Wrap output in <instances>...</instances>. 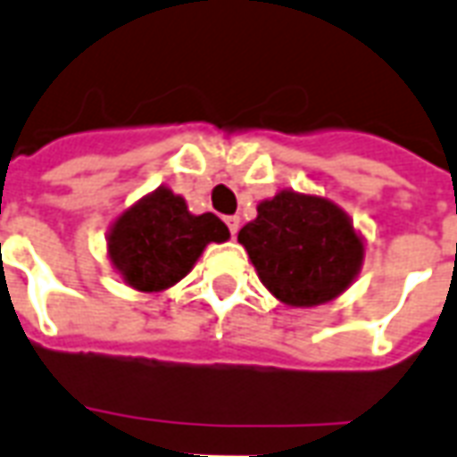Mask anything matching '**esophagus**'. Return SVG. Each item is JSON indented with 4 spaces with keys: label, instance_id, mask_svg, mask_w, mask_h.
Instances as JSON below:
<instances>
[{
    "label": "esophagus",
    "instance_id": "34e87169",
    "mask_svg": "<svg viewBox=\"0 0 457 457\" xmlns=\"http://www.w3.org/2000/svg\"><path fill=\"white\" fill-rule=\"evenodd\" d=\"M225 222H228L229 232H232V237H235V235H237V229H239V218H237V215H229V218H225Z\"/></svg>",
    "mask_w": 457,
    "mask_h": 457
}]
</instances>
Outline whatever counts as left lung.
Wrapping results in <instances>:
<instances>
[{
    "mask_svg": "<svg viewBox=\"0 0 457 457\" xmlns=\"http://www.w3.org/2000/svg\"><path fill=\"white\" fill-rule=\"evenodd\" d=\"M259 281L291 308L336 301L364 262V239L340 205L323 195L278 190L239 229Z\"/></svg>",
    "mask_w": 457,
    "mask_h": 457,
    "instance_id": "1",
    "label": "left lung"
}]
</instances>
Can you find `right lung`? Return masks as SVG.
I'll return each mask as SVG.
<instances>
[{"label": "right lung", "mask_w": 457, "mask_h": 457, "mask_svg": "<svg viewBox=\"0 0 457 457\" xmlns=\"http://www.w3.org/2000/svg\"><path fill=\"white\" fill-rule=\"evenodd\" d=\"M228 239V225L218 215H193L186 200L159 186L110 225L107 257L124 284L156 294L179 284L210 242Z\"/></svg>", "instance_id": "obj_1"}]
</instances>
